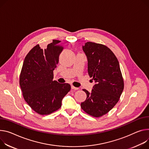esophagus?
<instances>
[{
	"instance_id": "obj_1",
	"label": "esophagus",
	"mask_w": 149,
	"mask_h": 149,
	"mask_svg": "<svg viewBox=\"0 0 149 149\" xmlns=\"http://www.w3.org/2000/svg\"><path fill=\"white\" fill-rule=\"evenodd\" d=\"M71 88L73 89V90H77V89H78L77 87H74V86H72V85H71Z\"/></svg>"
}]
</instances>
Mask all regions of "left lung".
<instances>
[{
	"mask_svg": "<svg viewBox=\"0 0 149 149\" xmlns=\"http://www.w3.org/2000/svg\"><path fill=\"white\" fill-rule=\"evenodd\" d=\"M88 61V73L95 84L81 103L82 109L94 117L109 112L118 103L124 84L118 59L107 46L93 42L83 46Z\"/></svg>",
	"mask_w": 149,
	"mask_h": 149,
	"instance_id": "left-lung-1",
	"label": "left lung"
}]
</instances>
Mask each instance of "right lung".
<instances>
[{
  "instance_id": "obj_1",
  "label": "right lung",
  "mask_w": 149,
  "mask_h": 149,
  "mask_svg": "<svg viewBox=\"0 0 149 149\" xmlns=\"http://www.w3.org/2000/svg\"><path fill=\"white\" fill-rule=\"evenodd\" d=\"M61 41L53 40L44 50L38 45L25 56L19 77V85L25 102L40 115L58 110L62 100L71 90L68 83L53 81V70L63 47Z\"/></svg>"
}]
</instances>
